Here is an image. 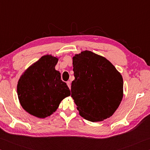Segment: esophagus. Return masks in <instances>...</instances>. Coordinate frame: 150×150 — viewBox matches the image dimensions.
<instances>
[{
	"label": "esophagus",
	"mask_w": 150,
	"mask_h": 150,
	"mask_svg": "<svg viewBox=\"0 0 150 150\" xmlns=\"http://www.w3.org/2000/svg\"><path fill=\"white\" fill-rule=\"evenodd\" d=\"M67 86H68V87L70 88H70H71V84H70V81H68V82H67Z\"/></svg>",
	"instance_id": "34e87169"
}]
</instances>
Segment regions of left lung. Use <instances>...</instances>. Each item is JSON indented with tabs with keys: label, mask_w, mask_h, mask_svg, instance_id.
<instances>
[{
	"label": "left lung",
	"mask_w": 150,
	"mask_h": 150,
	"mask_svg": "<svg viewBox=\"0 0 150 150\" xmlns=\"http://www.w3.org/2000/svg\"><path fill=\"white\" fill-rule=\"evenodd\" d=\"M71 97L81 117L99 122L111 117L123 98L122 76L106 58L83 51L72 58Z\"/></svg>",
	"instance_id": "obj_1"
}]
</instances>
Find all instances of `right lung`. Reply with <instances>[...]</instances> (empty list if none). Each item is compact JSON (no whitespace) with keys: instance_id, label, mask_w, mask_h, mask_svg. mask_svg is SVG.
Instances as JSON below:
<instances>
[{"instance_id":"add662e5","label":"right lung","mask_w":150,"mask_h":150,"mask_svg":"<svg viewBox=\"0 0 150 150\" xmlns=\"http://www.w3.org/2000/svg\"><path fill=\"white\" fill-rule=\"evenodd\" d=\"M59 57H41L20 76L17 84L18 99L22 108L33 116L44 119L57 111L70 91L55 70Z\"/></svg>"}]
</instances>
